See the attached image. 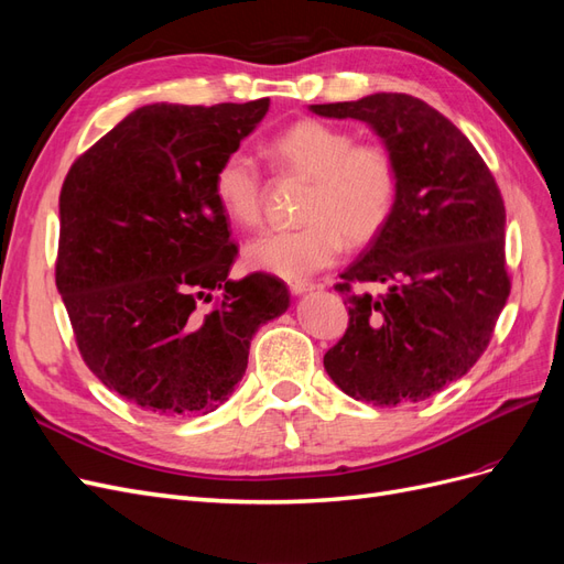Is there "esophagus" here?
<instances>
[{"label":"esophagus","instance_id":"obj_1","mask_svg":"<svg viewBox=\"0 0 564 564\" xmlns=\"http://www.w3.org/2000/svg\"><path fill=\"white\" fill-rule=\"evenodd\" d=\"M313 289H315V284L308 282V280H292V282H289V292L296 294V296H301L305 292H313Z\"/></svg>","mask_w":564,"mask_h":564}]
</instances>
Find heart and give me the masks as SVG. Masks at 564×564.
<instances>
[{
  "mask_svg": "<svg viewBox=\"0 0 564 564\" xmlns=\"http://www.w3.org/2000/svg\"><path fill=\"white\" fill-rule=\"evenodd\" d=\"M284 174L311 178L294 230H270L245 245V263L286 280L332 265L350 245H367L395 212L398 166L383 143H355V135L319 119H301L268 143ZM263 174L247 150H230L214 172L218 207L242 228L263 218Z\"/></svg>",
  "mask_w": 564,
  "mask_h": 564,
  "instance_id": "heart-1",
  "label": "heart"
}]
</instances>
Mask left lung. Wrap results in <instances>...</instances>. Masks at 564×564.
I'll return each instance as SVG.
<instances>
[{
	"label": "left lung",
	"instance_id": "8db88e82",
	"mask_svg": "<svg viewBox=\"0 0 564 564\" xmlns=\"http://www.w3.org/2000/svg\"><path fill=\"white\" fill-rule=\"evenodd\" d=\"M311 110L367 122L398 166L395 212L334 286L350 319L324 369L373 406L429 400L480 360L510 294L499 185L466 135L421 98L371 94ZM365 281L386 283L387 294L355 293Z\"/></svg>",
	"mask_w": 564,
	"mask_h": 564
}]
</instances>
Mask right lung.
Returning a JSON list of instances; mask_svg holds the SVG:
<instances>
[{
	"label": "right lung",
	"instance_id": "add662e5",
	"mask_svg": "<svg viewBox=\"0 0 564 564\" xmlns=\"http://www.w3.org/2000/svg\"><path fill=\"white\" fill-rule=\"evenodd\" d=\"M268 106H143L63 181L56 286L79 355L145 412H214L242 381L256 329L289 308L280 278H228L237 247L214 197L216 166Z\"/></svg>",
	"mask_w": 564,
	"mask_h": 564
}]
</instances>
